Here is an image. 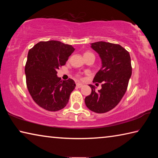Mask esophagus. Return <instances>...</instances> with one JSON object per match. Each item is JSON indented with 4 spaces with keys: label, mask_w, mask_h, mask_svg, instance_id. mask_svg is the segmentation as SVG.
<instances>
[{
    "label": "esophagus",
    "mask_w": 158,
    "mask_h": 158,
    "mask_svg": "<svg viewBox=\"0 0 158 158\" xmlns=\"http://www.w3.org/2000/svg\"><path fill=\"white\" fill-rule=\"evenodd\" d=\"M83 86V84H81V83H77V88H81Z\"/></svg>",
    "instance_id": "obj_1"
}]
</instances>
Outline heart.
<instances>
[{
    "label": "heart",
    "mask_w": 158,
    "mask_h": 158,
    "mask_svg": "<svg viewBox=\"0 0 158 158\" xmlns=\"http://www.w3.org/2000/svg\"><path fill=\"white\" fill-rule=\"evenodd\" d=\"M88 54H93V53H90V52H85V53H84V56H85V55H88ZM77 77H80V75H77Z\"/></svg>",
    "instance_id": "1"
}]
</instances>
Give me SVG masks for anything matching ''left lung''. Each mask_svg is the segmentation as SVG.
<instances>
[{"instance_id": "1", "label": "left lung", "mask_w": 158, "mask_h": 158, "mask_svg": "<svg viewBox=\"0 0 158 158\" xmlns=\"http://www.w3.org/2000/svg\"><path fill=\"white\" fill-rule=\"evenodd\" d=\"M102 60V68L93 79V82L102 83V89L96 91L89 85L91 93L85 98V104L90 111L106 113L120 102L126 92L132 75L129 52L121 45L106 42L91 44Z\"/></svg>"}]
</instances>
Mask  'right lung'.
I'll return each instance as SVG.
<instances>
[{"label":"right lung","instance_id":"right-lung-1","mask_svg":"<svg viewBox=\"0 0 158 158\" xmlns=\"http://www.w3.org/2000/svg\"><path fill=\"white\" fill-rule=\"evenodd\" d=\"M74 49L59 41L40 42L29 50L25 66L26 85L37 105L50 111L63 109L76 86L74 80L57 77Z\"/></svg>","mask_w":158,"mask_h":158}]
</instances>
